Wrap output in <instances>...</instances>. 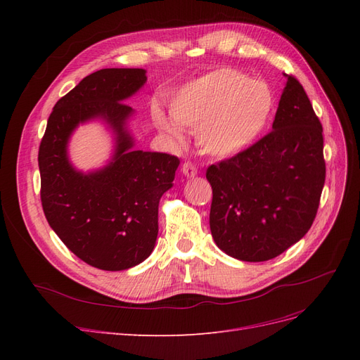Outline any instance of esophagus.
I'll return each instance as SVG.
<instances>
[{
	"mask_svg": "<svg viewBox=\"0 0 360 360\" xmlns=\"http://www.w3.org/2000/svg\"><path fill=\"white\" fill-rule=\"evenodd\" d=\"M181 172H183V176L184 177H188V179H192V177H195L197 176V168H195V165H192V163H189V162H184L183 163V167H181Z\"/></svg>",
	"mask_w": 360,
	"mask_h": 360,
	"instance_id": "34e87169",
	"label": "esophagus"
}]
</instances>
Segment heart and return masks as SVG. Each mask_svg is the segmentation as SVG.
I'll return each mask as SVG.
<instances>
[{"mask_svg": "<svg viewBox=\"0 0 360 360\" xmlns=\"http://www.w3.org/2000/svg\"><path fill=\"white\" fill-rule=\"evenodd\" d=\"M276 110L270 85L231 68H219L181 85L169 99V117L155 110L158 127L177 143L195 130L207 155L231 159L263 138Z\"/></svg>", "mask_w": 360, "mask_h": 360, "instance_id": "1", "label": "heart"}]
</instances>
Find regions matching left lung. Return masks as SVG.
Segmentation results:
<instances>
[{"instance_id": "left-lung-1", "label": "left lung", "mask_w": 360, "mask_h": 360, "mask_svg": "<svg viewBox=\"0 0 360 360\" xmlns=\"http://www.w3.org/2000/svg\"><path fill=\"white\" fill-rule=\"evenodd\" d=\"M210 231L226 255L258 263L308 233L324 186L323 127L300 82L287 76L271 132L212 165Z\"/></svg>"}]
</instances>
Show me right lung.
<instances>
[{"label":"right lung","mask_w":360,"mask_h":360,"mask_svg":"<svg viewBox=\"0 0 360 360\" xmlns=\"http://www.w3.org/2000/svg\"><path fill=\"white\" fill-rule=\"evenodd\" d=\"M144 69L97 70L61 97L39 148L41 205L48 224L72 252L93 267L118 271L153 252L162 195L174 186L176 156L135 148L124 103L147 82ZM101 122L113 138L102 167L78 170L68 144L75 129Z\"/></svg>","instance_id":"right-lung-1"}]
</instances>
